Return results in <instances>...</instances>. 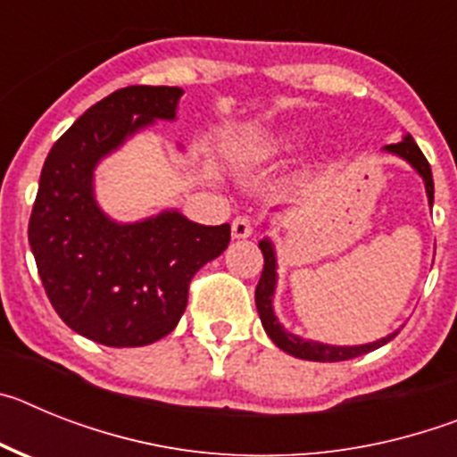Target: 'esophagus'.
Segmentation results:
<instances>
[{"label": "esophagus", "instance_id": "34e87169", "mask_svg": "<svg viewBox=\"0 0 457 457\" xmlns=\"http://www.w3.org/2000/svg\"><path fill=\"white\" fill-rule=\"evenodd\" d=\"M231 231L233 237H249L253 233V221L249 217L240 215L231 221Z\"/></svg>", "mask_w": 457, "mask_h": 457}]
</instances>
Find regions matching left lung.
<instances>
[{
  "label": "left lung",
  "instance_id": "left-lung-1",
  "mask_svg": "<svg viewBox=\"0 0 457 457\" xmlns=\"http://www.w3.org/2000/svg\"><path fill=\"white\" fill-rule=\"evenodd\" d=\"M385 151L405 157L407 162H410L411 167L421 173L423 183H426L428 201H430V205H433V194H435L433 171H430V164H428V160H426V155L421 153V148L417 146V141L407 135L405 139L398 141V144H389V146H385ZM258 247H261V252H263L265 265H263V272H261V278H258V286H256V309H258V316H261V322H263V327H265V332H268V337L272 338L278 348L284 350V353L293 354V357H300V359H311V361H345V359H353V357H359V354L370 353V350H378L379 345L389 343L391 338L398 334V332H394V334H389L386 338H379V341H375V343H366V345L338 348V345H325V343L304 341V338L286 332L284 327L278 325V320L274 318V311H272V295H274V284H277V272H274V270H277V261H274L272 242L261 240V245H258Z\"/></svg>",
  "mask_w": 457,
  "mask_h": 457
}]
</instances>
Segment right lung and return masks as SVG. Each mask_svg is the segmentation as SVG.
<instances>
[{"instance_id": "1", "label": "right lung", "mask_w": 457, "mask_h": 457, "mask_svg": "<svg viewBox=\"0 0 457 457\" xmlns=\"http://www.w3.org/2000/svg\"><path fill=\"white\" fill-rule=\"evenodd\" d=\"M179 87H125L63 132L40 171L29 245L52 306L71 329L109 348H139L173 332L189 281L220 256L231 226H201L176 210L116 224L93 199V169L155 119H176Z\"/></svg>"}]
</instances>
